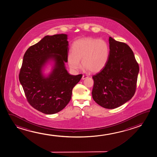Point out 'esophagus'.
Segmentation results:
<instances>
[{"instance_id":"34e87169","label":"esophagus","mask_w":157,"mask_h":157,"mask_svg":"<svg viewBox=\"0 0 157 157\" xmlns=\"http://www.w3.org/2000/svg\"><path fill=\"white\" fill-rule=\"evenodd\" d=\"M89 77V76L87 75H82V79L84 80L85 79H86L87 78Z\"/></svg>"}]
</instances>
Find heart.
<instances>
[{"label":"heart","mask_w":157,"mask_h":157,"mask_svg":"<svg viewBox=\"0 0 157 157\" xmlns=\"http://www.w3.org/2000/svg\"><path fill=\"white\" fill-rule=\"evenodd\" d=\"M109 46L104 40L85 38L73 43L72 52L68 54L67 61L71 68L77 70L80 67L91 72H98L104 68L109 56Z\"/></svg>","instance_id":"heart-1"}]
</instances>
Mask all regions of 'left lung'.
<instances>
[{
	"label": "left lung",
	"mask_w": 157,
	"mask_h": 157,
	"mask_svg": "<svg viewBox=\"0 0 157 157\" xmlns=\"http://www.w3.org/2000/svg\"><path fill=\"white\" fill-rule=\"evenodd\" d=\"M109 52L104 68L93 75L92 97L101 106L113 109L134 96L139 67L130 46L109 36Z\"/></svg>",
	"instance_id": "1"
}]
</instances>
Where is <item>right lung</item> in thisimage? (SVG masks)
Instances as JSON below:
<instances>
[{
    "mask_svg": "<svg viewBox=\"0 0 157 157\" xmlns=\"http://www.w3.org/2000/svg\"><path fill=\"white\" fill-rule=\"evenodd\" d=\"M67 39L65 34L46 36L30 46L23 57L19 79L28 102L43 113H56L66 107L73 88L82 76L71 75L65 69L69 50ZM50 59L55 60V67L48 78H44L41 68Z\"/></svg>",
    "mask_w": 157,
    "mask_h": 157,
    "instance_id": "right-lung-1",
    "label": "right lung"
}]
</instances>
